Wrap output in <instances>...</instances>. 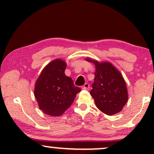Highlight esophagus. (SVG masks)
<instances>
[{
	"label": "esophagus",
	"mask_w": 154,
	"mask_h": 154,
	"mask_svg": "<svg viewBox=\"0 0 154 154\" xmlns=\"http://www.w3.org/2000/svg\"><path fill=\"white\" fill-rule=\"evenodd\" d=\"M89 88H90V85L88 83L84 84V85H83V87H82V88H83V90H88V89H89Z\"/></svg>",
	"instance_id": "34e87169"
}]
</instances>
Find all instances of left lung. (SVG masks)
<instances>
[{
	"label": "left lung",
	"mask_w": 154,
	"mask_h": 154,
	"mask_svg": "<svg viewBox=\"0 0 154 154\" xmlns=\"http://www.w3.org/2000/svg\"><path fill=\"white\" fill-rule=\"evenodd\" d=\"M85 60L95 65L90 94L96 106L109 116L120 112L128 99L127 86L121 73L110 62H98L90 58Z\"/></svg>",
	"instance_id": "8db88e82"
}]
</instances>
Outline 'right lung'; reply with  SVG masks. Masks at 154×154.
Wrapping results in <instances>:
<instances>
[{
    "label": "right lung",
    "instance_id": "add662e5",
    "mask_svg": "<svg viewBox=\"0 0 154 154\" xmlns=\"http://www.w3.org/2000/svg\"><path fill=\"white\" fill-rule=\"evenodd\" d=\"M66 64L57 59L43 69L35 84L34 95L40 109L50 116H60L72 104L81 88L64 73Z\"/></svg>",
    "mask_w": 154,
    "mask_h": 154
}]
</instances>
